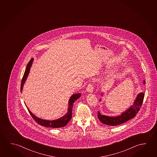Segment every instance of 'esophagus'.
<instances>
[{"instance_id": "esophagus-1", "label": "esophagus", "mask_w": 157, "mask_h": 157, "mask_svg": "<svg viewBox=\"0 0 157 157\" xmlns=\"http://www.w3.org/2000/svg\"><path fill=\"white\" fill-rule=\"evenodd\" d=\"M86 90L89 93H93V90H94V86H93V84L91 82H90L87 85V87H86Z\"/></svg>"}]
</instances>
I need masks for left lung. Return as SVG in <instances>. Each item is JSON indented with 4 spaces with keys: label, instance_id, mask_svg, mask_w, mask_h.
I'll return each instance as SVG.
<instances>
[{
    "label": "left lung",
    "instance_id": "obj_1",
    "mask_svg": "<svg viewBox=\"0 0 157 157\" xmlns=\"http://www.w3.org/2000/svg\"><path fill=\"white\" fill-rule=\"evenodd\" d=\"M144 82H145L144 81ZM144 97V93H140L136 98L134 105L125 112L122 113L120 116L111 117L102 115L99 112H98V119L104 124L111 126L118 125L124 123L128 120L133 118L136 116L143 103Z\"/></svg>",
    "mask_w": 157,
    "mask_h": 157
}]
</instances>
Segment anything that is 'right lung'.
I'll return each instance as SVG.
<instances>
[{"instance_id":"right-lung-1","label":"right lung","mask_w":157,"mask_h":157,"mask_svg":"<svg viewBox=\"0 0 157 157\" xmlns=\"http://www.w3.org/2000/svg\"><path fill=\"white\" fill-rule=\"evenodd\" d=\"M33 61V59H31V60L29 61L28 64L27 65V67H26L25 72L23 75V78L22 79V82H21V91L22 90L23 84L25 82V80L29 75L30 68L32 64ZM80 96H81L80 94H77L72 95L69 101V107H68V111L67 114L65 116H63V117H61V118L55 120V121H46V120H43L41 119L38 118L36 117V116H34L33 113H31V111L29 110V108H27V109L29 111V113H30L31 117L33 118L34 120L36 121L38 124L40 125L41 126H45L47 128H61V127L66 126L67 125V124L70 121V120L72 118V108H73V103Z\"/></svg>"}]
</instances>
